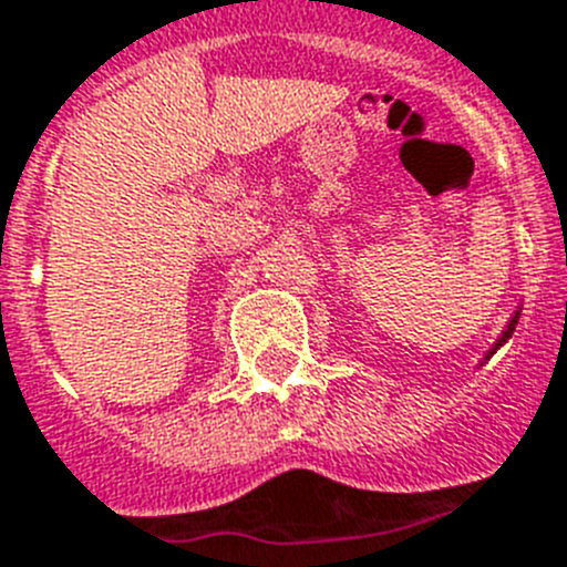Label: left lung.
<instances>
[{
  "mask_svg": "<svg viewBox=\"0 0 567 567\" xmlns=\"http://www.w3.org/2000/svg\"><path fill=\"white\" fill-rule=\"evenodd\" d=\"M519 312H523V309H517V312L511 315V320H508V327H505V329H503V334H499V338H497V343L491 346L488 352H485V358H483V360H480V365H483V363H485V360H488V358H494V352H497L499 346H505V343H508V340H511V334H514V329H517V323H519Z\"/></svg>",
  "mask_w": 567,
  "mask_h": 567,
  "instance_id": "1",
  "label": "left lung"
}]
</instances>
